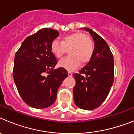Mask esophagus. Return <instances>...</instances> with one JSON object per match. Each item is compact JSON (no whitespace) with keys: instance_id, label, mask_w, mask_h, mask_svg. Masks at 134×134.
Returning a JSON list of instances; mask_svg holds the SVG:
<instances>
[{"instance_id":"esophagus-1","label":"esophagus","mask_w":134,"mask_h":134,"mask_svg":"<svg viewBox=\"0 0 134 134\" xmlns=\"http://www.w3.org/2000/svg\"><path fill=\"white\" fill-rule=\"evenodd\" d=\"M68 76H70V77H72V72H68Z\"/></svg>"}]
</instances>
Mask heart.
I'll use <instances>...</instances> for the list:
<instances>
[{"mask_svg":"<svg viewBox=\"0 0 134 134\" xmlns=\"http://www.w3.org/2000/svg\"><path fill=\"white\" fill-rule=\"evenodd\" d=\"M70 47L69 56L61 60L58 63L60 67L69 71L76 69L80 62L88 63L94 53V43L92 40L80 32L65 35L62 41L54 40L50 45L52 52L58 58H61L66 49Z\"/></svg>","mask_w":134,"mask_h":134,"instance_id":"obj_1","label":"heart"}]
</instances>
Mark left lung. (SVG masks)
I'll list each match as a JSON object with an SVG mask.
<instances>
[{
    "mask_svg": "<svg viewBox=\"0 0 134 134\" xmlns=\"http://www.w3.org/2000/svg\"><path fill=\"white\" fill-rule=\"evenodd\" d=\"M94 43L91 60L79 71L73 74L76 85L73 89L74 101L79 108L93 110L103 103L109 93L114 79L113 56L107 42L89 28Z\"/></svg>",
    "mask_w": 134,
    "mask_h": 134,
    "instance_id": "1",
    "label": "left lung"
}]
</instances>
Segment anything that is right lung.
<instances>
[{
    "label": "right lung",
    "mask_w": 134,
    "mask_h": 134,
    "mask_svg": "<svg viewBox=\"0 0 134 134\" xmlns=\"http://www.w3.org/2000/svg\"><path fill=\"white\" fill-rule=\"evenodd\" d=\"M58 36L55 29L43 28L27 37L15 54V85L23 100L34 108L44 109L52 105L58 89L68 76L65 68L54 69L58 62L50 45Z\"/></svg>",
    "instance_id": "1"
}]
</instances>
